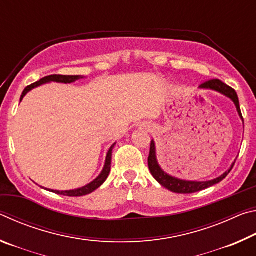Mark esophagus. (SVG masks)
Masks as SVG:
<instances>
[{
  "label": "esophagus",
  "instance_id": "obj_1",
  "mask_svg": "<svg viewBox=\"0 0 256 256\" xmlns=\"http://www.w3.org/2000/svg\"><path fill=\"white\" fill-rule=\"evenodd\" d=\"M149 128H150V126H149Z\"/></svg>",
  "mask_w": 256,
  "mask_h": 256
}]
</instances>
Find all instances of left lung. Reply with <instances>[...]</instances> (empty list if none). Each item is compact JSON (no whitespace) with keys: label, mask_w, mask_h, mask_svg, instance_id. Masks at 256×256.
Returning a JSON list of instances; mask_svg holds the SVG:
<instances>
[{"label":"left lung","mask_w":256,"mask_h":256,"mask_svg":"<svg viewBox=\"0 0 256 256\" xmlns=\"http://www.w3.org/2000/svg\"><path fill=\"white\" fill-rule=\"evenodd\" d=\"M200 89H204V90H214V92H216L219 94H224L227 98L230 99V100L235 104L236 110L238 115H240V120L244 123V118H242V112H240V100H238V96L235 90L230 86L224 84L222 81H220L218 79H214V80H209L202 84L200 86ZM236 160L232 164L230 168L227 172H224L222 176L216 177L214 180H206V182H196V180H180L177 178V177L172 176L170 174H167L157 160V154H156V144L154 141H151L150 144V152H149V158H148V166L151 175L154 176V178L158 182V183L164 186V188L170 190V192L174 193H182V194H188V193H196L198 192V190H206L210 186H214L216 184H218L222 182L224 178H226V176L232 170L234 164H235Z\"/></svg>","instance_id":"8db88e82"}]
</instances>
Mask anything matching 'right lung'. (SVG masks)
<instances>
[{"label": "right lung", "mask_w": 256, "mask_h": 256, "mask_svg": "<svg viewBox=\"0 0 256 256\" xmlns=\"http://www.w3.org/2000/svg\"><path fill=\"white\" fill-rule=\"evenodd\" d=\"M84 76H60V74H54V76H45L40 79V81L34 82V84L28 86L27 88L24 90L22 94H21L20 97V102L22 100L24 97L29 92H32V89L37 88V86H40L42 84H50V82H58V84H72V82H76V80H80V79H84ZM116 144H112L110 150H108L107 156H106V160H105V164H104V168L100 174L98 175L97 178H94L92 182H90L89 184H86L84 186H82V188H74V190H50V192H53L56 194H60V196H86V194H90L92 193L94 190H96L98 188H100V186L105 183V180H107L108 175H110V164H112V149H114V146ZM47 190V188H45Z\"/></svg>", "instance_id": "add662e5"}]
</instances>
